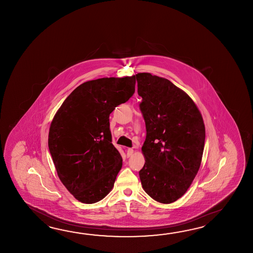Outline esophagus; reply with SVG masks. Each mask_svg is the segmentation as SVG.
I'll return each mask as SVG.
<instances>
[{
  "mask_svg": "<svg viewBox=\"0 0 253 253\" xmlns=\"http://www.w3.org/2000/svg\"><path fill=\"white\" fill-rule=\"evenodd\" d=\"M133 153H134V149H133V148H128L126 155H127V156L129 157V156H131L133 155Z\"/></svg>",
  "mask_w": 253,
  "mask_h": 253,
  "instance_id": "obj_1",
  "label": "esophagus"
}]
</instances>
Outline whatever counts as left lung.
<instances>
[{
    "instance_id": "1",
    "label": "left lung",
    "mask_w": 253,
    "mask_h": 253,
    "mask_svg": "<svg viewBox=\"0 0 253 253\" xmlns=\"http://www.w3.org/2000/svg\"><path fill=\"white\" fill-rule=\"evenodd\" d=\"M134 79L146 128L142 187L156 202L172 204L186 193L199 171L204 119L193 99L171 81L145 72Z\"/></svg>"
}]
</instances>
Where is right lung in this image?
I'll list each match as a JSON object with an SVG mask.
<instances>
[{"instance_id":"1","label":"right lung","mask_w":253,"mask_h":253,"mask_svg":"<svg viewBox=\"0 0 253 253\" xmlns=\"http://www.w3.org/2000/svg\"><path fill=\"white\" fill-rule=\"evenodd\" d=\"M134 76L84 82L55 114L48 149L59 180L76 199L95 204L114 187L122 157L112 144L109 115L134 93Z\"/></svg>"}]
</instances>
